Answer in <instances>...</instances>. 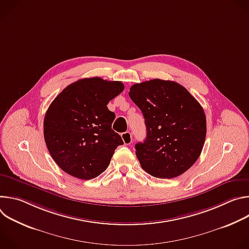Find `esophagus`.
<instances>
[{
    "mask_svg": "<svg viewBox=\"0 0 249 249\" xmlns=\"http://www.w3.org/2000/svg\"><path fill=\"white\" fill-rule=\"evenodd\" d=\"M121 137H122V140H123L125 145H130L132 143V135L130 132L122 133Z\"/></svg>",
    "mask_w": 249,
    "mask_h": 249,
    "instance_id": "obj_1",
    "label": "esophagus"
}]
</instances>
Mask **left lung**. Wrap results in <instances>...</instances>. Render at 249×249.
I'll return each instance as SVG.
<instances>
[{
  "label": "left lung",
  "instance_id": "1",
  "mask_svg": "<svg viewBox=\"0 0 249 249\" xmlns=\"http://www.w3.org/2000/svg\"><path fill=\"white\" fill-rule=\"evenodd\" d=\"M129 95L147 128L146 140L135 146L142 168L159 178L188 170L200 157L206 138L200 103L181 85L160 79L133 85Z\"/></svg>",
  "mask_w": 249,
  "mask_h": 249
}]
</instances>
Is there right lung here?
Here are the masks:
<instances>
[{"label":"right lung","mask_w":249,"mask_h":249,"mask_svg":"<svg viewBox=\"0 0 249 249\" xmlns=\"http://www.w3.org/2000/svg\"><path fill=\"white\" fill-rule=\"evenodd\" d=\"M123 89L121 82L82 79L52 101L44 117V140L62 170L89 180L108 167L115 149L124 143L111 128L115 114L107 104Z\"/></svg>","instance_id":"obj_1"}]
</instances>
